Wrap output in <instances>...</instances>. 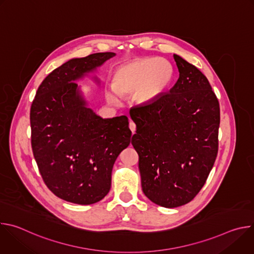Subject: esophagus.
I'll return each instance as SVG.
<instances>
[{"label":"esophagus","mask_w":254,"mask_h":254,"mask_svg":"<svg viewBox=\"0 0 254 254\" xmlns=\"http://www.w3.org/2000/svg\"><path fill=\"white\" fill-rule=\"evenodd\" d=\"M128 127H129V129L132 131V132H134L135 131V124L133 123V122H129V125H128Z\"/></svg>","instance_id":"obj_1"}]
</instances>
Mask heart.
Returning a JSON list of instances; mask_svg holds the SVG:
<instances>
[{"mask_svg":"<svg viewBox=\"0 0 254 254\" xmlns=\"http://www.w3.org/2000/svg\"><path fill=\"white\" fill-rule=\"evenodd\" d=\"M174 78V69L162 58H136L119 66L113 74V88L105 96L112 103L120 95H130L138 104L157 100L168 89Z\"/></svg>","mask_w":254,"mask_h":254,"instance_id":"1","label":"heart"}]
</instances>
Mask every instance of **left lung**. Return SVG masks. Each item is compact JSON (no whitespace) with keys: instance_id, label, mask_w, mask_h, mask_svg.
I'll use <instances>...</instances> for the list:
<instances>
[{"instance_id":"8db88e82","label":"left lung","mask_w":254,"mask_h":254,"mask_svg":"<svg viewBox=\"0 0 254 254\" xmlns=\"http://www.w3.org/2000/svg\"><path fill=\"white\" fill-rule=\"evenodd\" d=\"M174 59L176 84L129 111L142 192L166 208L189 203L204 186L218 153L220 125L219 101L207 77L179 55Z\"/></svg>"}]
</instances>
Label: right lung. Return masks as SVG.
<instances>
[{
  "mask_svg": "<svg viewBox=\"0 0 254 254\" xmlns=\"http://www.w3.org/2000/svg\"><path fill=\"white\" fill-rule=\"evenodd\" d=\"M115 55L67 61L42 81L31 105L34 158L48 189L67 202L89 205L103 199L114 164L130 142L128 119L96 116L75 82Z\"/></svg>",
  "mask_w": 254,
  "mask_h": 254,
  "instance_id": "1",
  "label": "right lung"
}]
</instances>
